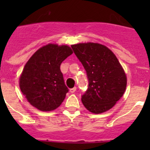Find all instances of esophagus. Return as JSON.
I'll list each match as a JSON object with an SVG mask.
<instances>
[{
  "instance_id": "34e87169",
  "label": "esophagus",
  "mask_w": 150,
  "mask_h": 150,
  "mask_svg": "<svg viewBox=\"0 0 150 150\" xmlns=\"http://www.w3.org/2000/svg\"><path fill=\"white\" fill-rule=\"evenodd\" d=\"M76 87H74V88H72L70 89V91H71V93H74V92L76 91Z\"/></svg>"
}]
</instances>
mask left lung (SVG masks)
Segmentation results:
<instances>
[{
	"label": "left lung",
	"instance_id": "1",
	"mask_svg": "<svg viewBox=\"0 0 150 150\" xmlns=\"http://www.w3.org/2000/svg\"><path fill=\"white\" fill-rule=\"evenodd\" d=\"M71 47L88 76V89L81 98L83 105L96 114L109 110L126 88V74L121 64L109 48L100 43H82Z\"/></svg>",
	"mask_w": 150,
	"mask_h": 150
}]
</instances>
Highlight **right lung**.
<instances>
[{
  "label": "right lung",
  "mask_w": 150,
  "mask_h": 150,
  "mask_svg": "<svg viewBox=\"0 0 150 150\" xmlns=\"http://www.w3.org/2000/svg\"><path fill=\"white\" fill-rule=\"evenodd\" d=\"M72 53V49L67 45L49 43L29 59L19 77V87L33 107L47 112L62 104L68 88L60 65Z\"/></svg>",
  "instance_id": "obj_1"
}]
</instances>
